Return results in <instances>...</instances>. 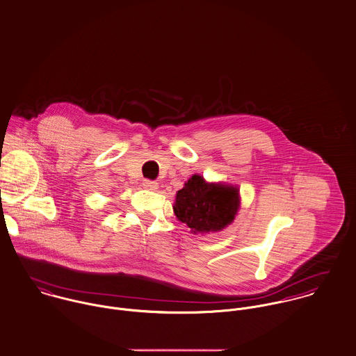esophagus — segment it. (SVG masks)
Returning a JSON list of instances; mask_svg holds the SVG:
<instances>
[{
	"label": "esophagus",
	"instance_id": "34e87169",
	"mask_svg": "<svg viewBox=\"0 0 356 356\" xmlns=\"http://www.w3.org/2000/svg\"><path fill=\"white\" fill-rule=\"evenodd\" d=\"M144 188L149 189V191H156L159 188V184L156 181H151V179H145L144 181Z\"/></svg>",
	"mask_w": 356,
	"mask_h": 356
}]
</instances>
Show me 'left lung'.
<instances>
[{
  "label": "left lung",
  "instance_id": "1",
  "mask_svg": "<svg viewBox=\"0 0 356 356\" xmlns=\"http://www.w3.org/2000/svg\"><path fill=\"white\" fill-rule=\"evenodd\" d=\"M240 205L238 189L222 184H207L193 175L178 191L174 204L177 218L193 233L218 232L233 222Z\"/></svg>",
  "mask_w": 356,
  "mask_h": 356
}]
</instances>
